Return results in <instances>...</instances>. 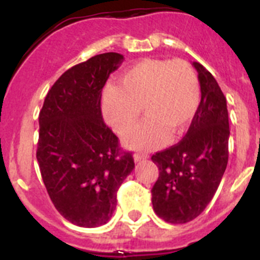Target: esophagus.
Returning a JSON list of instances; mask_svg holds the SVG:
<instances>
[{"instance_id": "1", "label": "esophagus", "mask_w": 260, "mask_h": 260, "mask_svg": "<svg viewBox=\"0 0 260 260\" xmlns=\"http://www.w3.org/2000/svg\"><path fill=\"white\" fill-rule=\"evenodd\" d=\"M146 158H148V155H146V153H135L134 155L135 162L142 161V160H146Z\"/></svg>"}]
</instances>
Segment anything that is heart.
Segmentation results:
<instances>
[{"label": "heart", "mask_w": 260, "mask_h": 260, "mask_svg": "<svg viewBox=\"0 0 260 260\" xmlns=\"http://www.w3.org/2000/svg\"><path fill=\"white\" fill-rule=\"evenodd\" d=\"M201 100L198 78L183 59L147 58L137 62L103 93V114L114 132L128 133L123 143L135 150H153L162 146L167 134H181L189 125Z\"/></svg>", "instance_id": "1"}]
</instances>
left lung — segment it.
Listing matches in <instances>:
<instances>
[{
    "label": "left lung",
    "mask_w": 260,
    "mask_h": 260,
    "mask_svg": "<svg viewBox=\"0 0 260 260\" xmlns=\"http://www.w3.org/2000/svg\"><path fill=\"white\" fill-rule=\"evenodd\" d=\"M192 66L198 71L202 98L187 134L151 157L158 168L151 190L153 211L171 224H185L203 212L228 164L226 99L210 71L199 62Z\"/></svg>",
    "instance_id": "8db88e82"
}]
</instances>
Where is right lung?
<instances>
[{"label": "right lung", "instance_id": "obj_1", "mask_svg": "<svg viewBox=\"0 0 260 260\" xmlns=\"http://www.w3.org/2000/svg\"><path fill=\"white\" fill-rule=\"evenodd\" d=\"M122 61L119 53H103L66 70L39 114L36 158L49 198L68 221L83 228L109 221L117 190L134 169L100 107L103 87Z\"/></svg>", "mask_w": 260, "mask_h": 260}]
</instances>
